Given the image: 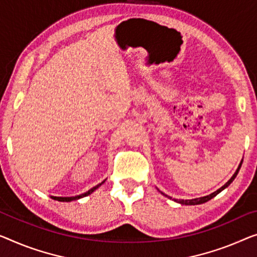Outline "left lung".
<instances>
[{
  "label": "left lung",
  "instance_id": "8db88e82",
  "mask_svg": "<svg viewBox=\"0 0 257 257\" xmlns=\"http://www.w3.org/2000/svg\"><path fill=\"white\" fill-rule=\"evenodd\" d=\"M241 165H242V162L240 163V165H239V167H238V170L235 171V173L233 174V177L228 180V181L225 183V185L221 187V188H219L218 189L217 191H214V193H212V194H210V195H208V196H204V197H200V198H194V200H174V201H177L178 203H181V204H185V205H196V204H202V203H205V202H208L209 200H211L212 197H214L216 196L217 194H219L221 190H224L225 188H226V187H228L229 185H231L232 183V181L233 180L235 179V177H236V174L239 173V170H240V167H241ZM163 194V193H162ZM165 196H167V195H165ZM170 198H172V197H170Z\"/></svg>",
  "mask_w": 257,
  "mask_h": 257
}]
</instances>
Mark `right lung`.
<instances>
[{
  "label": "right lung",
  "instance_id": "obj_1",
  "mask_svg": "<svg viewBox=\"0 0 257 257\" xmlns=\"http://www.w3.org/2000/svg\"><path fill=\"white\" fill-rule=\"evenodd\" d=\"M104 182H105V181H102L101 183H99V185L93 187V188H91L89 191H86V193H84V194H82V195H78V196H75V197H55V196H52V198H53V200H56V201H60V202H70V201L78 200V198L85 197V196H87V195H90L91 193H93V191H94L95 189H97L99 186H101Z\"/></svg>",
  "mask_w": 257,
  "mask_h": 257
}]
</instances>
